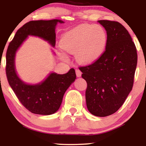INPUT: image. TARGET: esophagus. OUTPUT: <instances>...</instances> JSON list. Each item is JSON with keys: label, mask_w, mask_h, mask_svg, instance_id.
<instances>
[{"label": "esophagus", "mask_w": 146, "mask_h": 146, "mask_svg": "<svg viewBox=\"0 0 146 146\" xmlns=\"http://www.w3.org/2000/svg\"><path fill=\"white\" fill-rule=\"evenodd\" d=\"M76 74L77 77H80L82 75V72L79 69H76Z\"/></svg>", "instance_id": "obj_1"}]
</instances>
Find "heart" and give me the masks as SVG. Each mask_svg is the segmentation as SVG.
I'll use <instances>...</instances> for the list:
<instances>
[{
	"label": "heart",
	"mask_w": 146,
	"mask_h": 146,
	"mask_svg": "<svg viewBox=\"0 0 146 146\" xmlns=\"http://www.w3.org/2000/svg\"><path fill=\"white\" fill-rule=\"evenodd\" d=\"M106 42V33L101 26L86 24L66 33L61 46L68 52H77L76 58L80 62L90 64L100 57Z\"/></svg>",
	"instance_id": "1"
}]
</instances>
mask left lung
<instances>
[{
	"label": "left lung",
	"instance_id": "obj_1",
	"mask_svg": "<svg viewBox=\"0 0 146 146\" xmlns=\"http://www.w3.org/2000/svg\"><path fill=\"white\" fill-rule=\"evenodd\" d=\"M107 42L94 62L80 66L86 81V106L92 114L105 117L114 113L132 90L137 62V50L128 31L116 21L101 20Z\"/></svg>",
	"mask_w": 146,
	"mask_h": 146
}]
</instances>
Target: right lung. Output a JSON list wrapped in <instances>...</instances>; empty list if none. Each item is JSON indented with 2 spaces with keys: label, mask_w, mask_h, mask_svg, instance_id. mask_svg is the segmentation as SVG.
<instances>
[{
  "label": "right lung",
  "mask_w": 146,
  "mask_h": 146,
  "mask_svg": "<svg viewBox=\"0 0 146 146\" xmlns=\"http://www.w3.org/2000/svg\"><path fill=\"white\" fill-rule=\"evenodd\" d=\"M60 20L33 21L18 30L9 43L6 54V74L9 85L22 104L33 113L50 115L60 106L65 92L75 80V70L71 68L64 74L52 73L43 82L36 85L26 84L16 73V51L29 35L37 36L48 41L53 46L56 44L55 27Z\"/></svg>",
  "instance_id": "1"
}]
</instances>
